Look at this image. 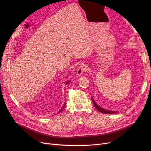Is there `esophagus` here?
I'll use <instances>...</instances> for the list:
<instances>
[{"label": "esophagus", "instance_id": "1", "mask_svg": "<svg viewBox=\"0 0 151 151\" xmlns=\"http://www.w3.org/2000/svg\"><path fill=\"white\" fill-rule=\"evenodd\" d=\"M88 70V67L85 64H82L81 66L79 67L76 71V75L78 76H81L84 73Z\"/></svg>", "mask_w": 151, "mask_h": 151}]
</instances>
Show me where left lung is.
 Segmentation results:
<instances>
[{
  "instance_id": "obj_1",
  "label": "left lung",
  "mask_w": 151,
  "mask_h": 151,
  "mask_svg": "<svg viewBox=\"0 0 151 151\" xmlns=\"http://www.w3.org/2000/svg\"><path fill=\"white\" fill-rule=\"evenodd\" d=\"M92 102H93V104L95 107H96V108L100 112H101V113H105V114H114V113H117V111H110V110L105 109H104V108H103L100 107V106H99V105L96 104V101H95L93 100V99L92 98Z\"/></svg>"
}]
</instances>
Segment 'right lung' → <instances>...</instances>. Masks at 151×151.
I'll use <instances>...</instances> for the list:
<instances>
[{
	"mask_svg": "<svg viewBox=\"0 0 151 151\" xmlns=\"http://www.w3.org/2000/svg\"><path fill=\"white\" fill-rule=\"evenodd\" d=\"M69 82H70V81H67V83H66V84H68V83H69ZM65 103H64V105H63V106H62V108H61V109H60V111H59V112H58V113H60V112H61V111H62V110H63V108H64V107H65Z\"/></svg>",
	"mask_w": 151,
	"mask_h": 151,
	"instance_id": "1",
	"label": "right lung"
}]
</instances>
